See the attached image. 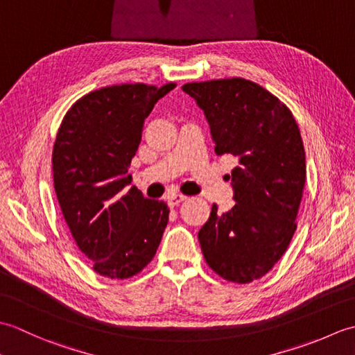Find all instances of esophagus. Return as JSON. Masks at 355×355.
<instances>
[{"mask_svg": "<svg viewBox=\"0 0 355 355\" xmlns=\"http://www.w3.org/2000/svg\"><path fill=\"white\" fill-rule=\"evenodd\" d=\"M186 198H187L186 195H182V193H172V195H168V205H169L171 207L178 206L180 202L184 201Z\"/></svg>", "mask_w": 355, "mask_h": 355, "instance_id": "34e87169", "label": "esophagus"}]
</instances>
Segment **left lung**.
I'll use <instances>...</instances> for the list:
<instances>
[{"instance_id": "1", "label": "left lung", "mask_w": 355, "mask_h": 355, "mask_svg": "<svg viewBox=\"0 0 355 355\" xmlns=\"http://www.w3.org/2000/svg\"><path fill=\"white\" fill-rule=\"evenodd\" d=\"M205 111L218 155L238 158L233 200L218 215L214 205L198 232L209 267L229 282L267 275L296 232L306 166L304 141L291 111L266 88L243 78L184 84Z\"/></svg>"}]
</instances>
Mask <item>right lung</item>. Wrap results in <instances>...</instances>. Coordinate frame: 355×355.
<instances>
[{"label": "right lung", "instance_id": "obj_1", "mask_svg": "<svg viewBox=\"0 0 355 355\" xmlns=\"http://www.w3.org/2000/svg\"><path fill=\"white\" fill-rule=\"evenodd\" d=\"M175 88L105 87L67 111L53 146V182L65 223L93 270L128 279L153 261L168 225L164 201L148 200L128 175L154 105Z\"/></svg>", "mask_w": 355, "mask_h": 355}]
</instances>
